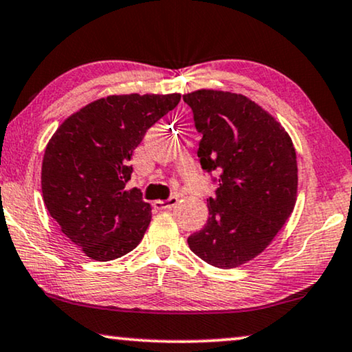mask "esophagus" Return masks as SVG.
Returning <instances> with one entry per match:
<instances>
[{
  "mask_svg": "<svg viewBox=\"0 0 352 352\" xmlns=\"http://www.w3.org/2000/svg\"><path fill=\"white\" fill-rule=\"evenodd\" d=\"M178 202V197L177 196H170L167 197L166 201H155V207L156 209H172V207H175Z\"/></svg>",
  "mask_w": 352,
  "mask_h": 352,
  "instance_id": "esophagus-1",
  "label": "esophagus"
}]
</instances>
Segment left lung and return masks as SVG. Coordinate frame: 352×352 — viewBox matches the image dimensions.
I'll return each instance as SVG.
<instances>
[{"mask_svg": "<svg viewBox=\"0 0 352 352\" xmlns=\"http://www.w3.org/2000/svg\"><path fill=\"white\" fill-rule=\"evenodd\" d=\"M201 133L197 157L217 185L209 219L188 237L217 268H236L261 254L294 210L298 185L295 148L279 122L241 94L183 96Z\"/></svg>", "mask_w": 352, "mask_h": 352, "instance_id": "obj_1", "label": "left lung"}]
</instances>
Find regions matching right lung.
Here are the masks:
<instances>
[{"label": "right lung", "mask_w": 352, "mask_h": 352, "mask_svg": "<svg viewBox=\"0 0 352 352\" xmlns=\"http://www.w3.org/2000/svg\"><path fill=\"white\" fill-rule=\"evenodd\" d=\"M180 94L110 96L62 122L44 151L41 188L62 232L97 261L135 249L151 221L138 188L126 190L133 150Z\"/></svg>", "instance_id": "right-lung-1"}]
</instances>
